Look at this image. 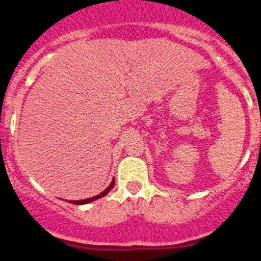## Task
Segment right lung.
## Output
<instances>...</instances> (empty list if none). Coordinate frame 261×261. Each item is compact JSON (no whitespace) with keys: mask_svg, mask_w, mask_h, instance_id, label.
Returning <instances> with one entry per match:
<instances>
[{"mask_svg":"<svg viewBox=\"0 0 261 261\" xmlns=\"http://www.w3.org/2000/svg\"><path fill=\"white\" fill-rule=\"evenodd\" d=\"M114 184H115V180L112 181V183H111L110 186H108V188H107V190H105V191H103V192L100 193V195H98V196H94V197H91V199H86V200H73V201H70V202H71V204L81 205V204H87V202H91V201H94V200H96V199H99V197H103V196H106V195H107V193L110 192V190H111V188H112V187H114Z\"/></svg>","mask_w":261,"mask_h":261,"instance_id":"obj_1","label":"right lung"}]
</instances>
